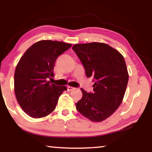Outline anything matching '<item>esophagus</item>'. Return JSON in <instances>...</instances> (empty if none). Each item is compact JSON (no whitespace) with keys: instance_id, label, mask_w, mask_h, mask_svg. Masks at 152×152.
Here are the masks:
<instances>
[{"instance_id":"1","label":"esophagus","mask_w":152,"mask_h":152,"mask_svg":"<svg viewBox=\"0 0 152 152\" xmlns=\"http://www.w3.org/2000/svg\"><path fill=\"white\" fill-rule=\"evenodd\" d=\"M74 89H75V88H73V87H72V86H68L67 87V91H71L72 90H74Z\"/></svg>"}]
</instances>
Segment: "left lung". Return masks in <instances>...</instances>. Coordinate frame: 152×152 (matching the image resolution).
<instances>
[{
  "instance_id": "obj_1",
  "label": "left lung",
  "mask_w": 152,
  "mask_h": 152,
  "mask_svg": "<svg viewBox=\"0 0 152 152\" xmlns=\"http://www.w3.org/2000/svg\"><path fill=\"white\" fill-rule=\"evenodd\" d=\"M72 50L87 77H93L95 82L93 93L81 88L83 96L76 109L91 121H103L119 107L125 93L129 74L123 56L103 43L75 44Z\"/></svg>"
}]
</instances>
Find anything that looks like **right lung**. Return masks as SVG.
<instances>
[{"instance_id": "add662e5", "label": "right lung", "mask_w": 152, "mask_h": 152, "mask_svg": "<svg viewBox=\"0 0 152 152\" xmlns=\"http://www.w3.org/2000/svg\"><path fill=\"white\" fill-rule=\"evenodd\" d=\"M71 47L61 41L43 40L27 50L16 67L14 92L20 107L34 118L45 117L55 110L65 86L51 84L57 57Z\"/></svg>"}]
</instances>
